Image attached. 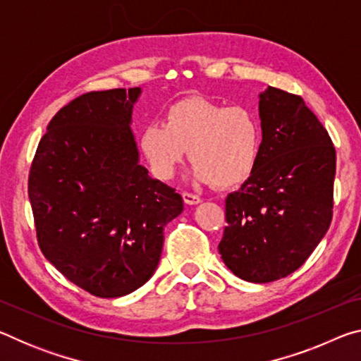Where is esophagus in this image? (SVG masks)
Listing matches in <instances>:
<instances>
[{"label": "esophagus", "mask_w": 361, "mask_h": 361, "mask_svg": "<svg viewBox=\"0 0 361 361\" xmlns=\"http://www.w3.org/2000/svg\"><path fill=\"white\" fill-rule=\"evenodd\" d=\"M183 200H185V204H188V205H197V204H200L199 195L191 194V192H183Z\"/></svg>", "instance_id": "esophagus-1"}]
</instances>
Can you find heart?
Listing matches in <instances>:
<instances>
[{
    "instance_id": "heart-1",
    "label": "heart",
    "mask_w": 361,
    "mask_h": 361,
    "mask_svg": "<svg viewBox=\"0 0 361 361\" xmlns=\"http://www.w3.org/2000/svg\"><path fill=\"white\" fill-rule=\"evenodd\" d=\"M138 145L159 180L172 178L188 149L195 180L232 188L258 166L262 126L258 114L243 105L188 99L167 109L166 122L146 124Z\"/></svg>"
}]
</instances>
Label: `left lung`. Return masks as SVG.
Segmentation results:
<instances>
[{
  "mask_svg": "<svg viewBox=\"0 0 361 361\" xmlns=\"http://www.w3.org/2000/svg\"><path fill=\"white\" fill-rule=\"evenodd\" d=\"M262 149L255 172L226 197L218 250L234 276L253 283L301 267L331 224L336 149L299 95L259 94Z\"/></svg>",
  "mask_w": 361,
  "mask_h": 361,
  "instance_id": "obj_1",
  "label": "left lung"
}]
</instances>
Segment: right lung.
Returning <instances> with one entry per match:
<instances>
[{"instance_id": "1", "label": "right lung", "mask_w": 361, "mask_h": 361, "mask_svg": "<svg viewBox=\"0 0 361 361\" xmlns=\"http://www.w3.org/2000/svg\"><path fill=\"white\" fill-rule=\"evenodd\" d=\"M142 89L78 97L49 122L28 176L36 237L59 272L119 298L152 277L164 228L183 212L173 188L140 166L130 130Z\"/></svg>"}]
</instances>
